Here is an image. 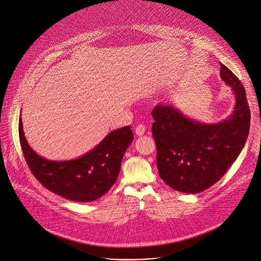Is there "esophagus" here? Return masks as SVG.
I'll return each mask as SVG.
<instances>
[{"mask_svg": "<svg viewBox=\"0 0 261 261\" xmlns=\"http://www.w3.org/2000/svg\"><path fill=\"white\" fill-rule=\"evenodd\" d=\"M145 130H146V128H145V125H143V124H139L135 128V133L138 136H143L145 134Z\"/></svg>", "mask_w": 261, "mask_h": 261, "instance_id": "34e87169", "label": "esophagus"}]
</instances>
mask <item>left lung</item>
<instances>
[{"mask_svg":"<svg viewBox=\"0 0 261 261\" xmlns=\"http://www.w3.org/2000/svg\"><path fill=\"white\" fill-rule=\"evenodd\" d=\"M222 80L232 88V114L217 124L185 117L172 105L159 103L152 111V135L161 178L173 189L199 193L216 182L236 162L250 128L246 91L239 78L220 64Z\"/></svg>","mask_w":261,"mask_h":261,"instance_id":"8db88e82","label":"left lung"}]
</instances>
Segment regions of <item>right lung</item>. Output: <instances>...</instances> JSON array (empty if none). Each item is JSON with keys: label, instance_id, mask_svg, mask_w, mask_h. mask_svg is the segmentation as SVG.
I'll return each instance as SVG.
<instances>
[{"label": "right lung", "instance_id": "obj_1", "mask_svg": "<svg viewBox=\"0 0 261 261\" xmlns=\"http://www.w3.org/2000/svg\"><path fill=\"white\" fill-rule=\"evenodd\" d=\"M19 141L24 160L35 178L48 190L74 201H92L116 182L125 150L134 139L129 126L111 132L97 146L73 161L54 162L38 155L28 144L21 117Z\"/></svg>", "mask_w": 261, "mask_h": 261}]
</instances>
